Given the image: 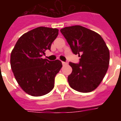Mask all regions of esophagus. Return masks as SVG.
Wrapping results in <instances>:
<instances>
[{
    "instance_id": "1",
    "label": "esophagus",
    "mask_w": 121,
    "mask_h": 121,
    "mask_svg": "<svg viewBox=\"0 0 121 121\" xmlns=\"http://www.w3.org/2000/svg\"><path fill=\"white\" fill-rule=\"evenodd\" d=\"M62 64H63V65H67V62L62 61Z\"/></svg>"
}]
</instances>
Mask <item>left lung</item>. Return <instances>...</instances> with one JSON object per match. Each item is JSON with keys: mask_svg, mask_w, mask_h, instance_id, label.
Listing matches in <instances>:
<instances>
[{"mask_svg": "<svg viewBox=\"0 0 121 121\" xmlns=\"http://www.w3.org/2000/svg\"><path fill=\"white\" fill-rule=\"evenodd\" d=\"M74 54L80 57L78 63L69 62L73 71L68 76L70 86L82 93H89L99 86L106 73L109 51L102 37L80 25L61 29Z\"/></svg>", "mask_w": 121, "mask_h": 121, "instance_id": "1", "label": "left lung"}]
</instances>
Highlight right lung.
<instances>
[{
  "label": "right lung",
  "instance_id": "obj_1",
  "mask_svg": "<svg viewBox=\"0 0 121 121\" xmlns=\"http://www.w3.org/2000/svg\"><path fill=\"white\" fill-rule=\"evenodd\" d=\"M56 28L37 27L25 33L12 50L10 64L15 78L26 93L40 96L48 93L54 87L56 75L62 67L60 61L43 59L45 50L58 35Z\"/></svg>",
  "mask_w": 121,
  "mask_h": 121
}]
</instances>
